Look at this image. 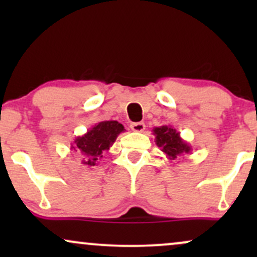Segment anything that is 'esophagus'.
Segmentation results:
<instances>
[{"label":"esophagus","mask_w":257,"mask_h":257,"mask_svg":"<svg viewBox=\"0 0 257 257\" xmlns=\"http://www.w3.org/2000/svg\"><path fill=\"white\" fill-rule=\"evenodd\" d=\"M131 129H132L133 132L143 133L144 131H145V123H143V122L132 123V124H131Z\"/></svg>","instance_id":"34e87169"}]
</instances>
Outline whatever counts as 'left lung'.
I'll return each instance as SVG.
<instances>
[{"label":"left lung","mask_w":257,"mask_h":257,"mask_svg":"<svg viewBox=\"0 0 257 257\" xmlns=\"http://www.w3.org/2000/svg\"><path fill=\"white\" fill-rule=\"evenodd\" d=\"M152 132L155 135L156 145L161 147L162 152L166 153L170 161H175L180 156L188 155L192 151V147L180 137V133L176 132L173 126H155Z\"/></svg>","instance_id":"left-lung-1"}]
</instances>
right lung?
<instances>
[{
    "label": "right lung",
    "mask_w": 257,
    "mask_h": 257,
    "mask_svg": "<svg viewBox=\"0 0 257 257\" xmlns=\"http://www.w3.org/2000/svg\"><path fill=\"white\" fill-rule=\"evenodd\" d=\"M124 131V126L117 120H102L91 126L82 137L76 138L71 150L81 153L83 166H98L102 155L110 150L118 135Z\"/></svg>",
    "instance_id": "obj_1"
}]
</instances>
